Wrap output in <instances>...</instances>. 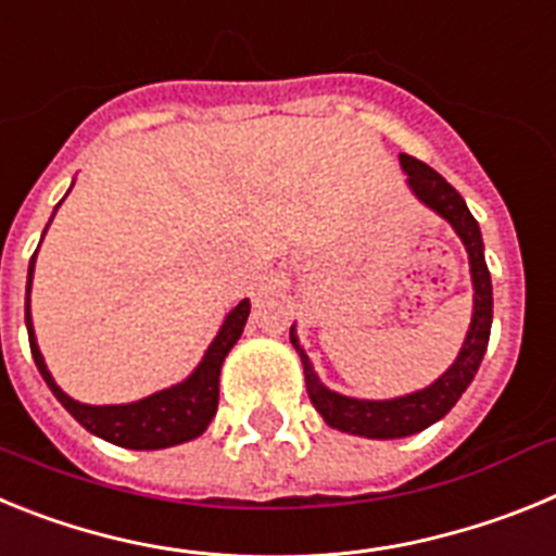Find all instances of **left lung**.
Masks as SVG:
<instances>
[{"mask_svg": "<svg viewBox=\"0 0 556 556\" xmlns=\"http://www.w3.org/2000/svg\"><path fill=\"white\" fill-rule=\"evenodd\" d=\"M401 169L406 172V186L426 208L445 219L454 228L465 244L470 264V283H473V314H470V326L465 333L459 353H456L454 365L434 378L424 390L409 392V395L387 397V401H367V397H351L342 392L328 390L314 370L312 358L303 351L301 339L294 326L289 328L294 351L303 362V376H306V390L312 397L314 409L320 412L331 429L345 431V434L367 437V440H397V437H409L417 431L429 429L431 424L443 420L454 404L468 390L473 376L479 372L481 358L488 351L490 326H493V283H490V269L484 262V242H481L479 223L470 214L468 203L462 200L459 191L448 180L426 166L424 161L412 159L401 152Z\"/></svg>", "mask_w": 556, "mask_h": 556, "instance_id": "obj_1", "label": "left lung"}]
</instances>
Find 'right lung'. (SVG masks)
Returning <instances> with one entry per match:
<instances>
[{
    "instance_id": "right-lung-1",
    "label": "right lung",
    "mask_w": 556,
    "mask_h": 556,
    "mask_svg": "<svg viewBox=\"0 0 556 556\" xmlns=\"http://www.w3.org/2000/svg\"><path fill=\"white\" fill-rule=\"evenodd\" d=\"M61 203L55 205V211L61 208ZM52 217H55V214H52ZM49 223H52V219H49ZM47 228H43V233H47ZM38 248H41V244H38ZM33 273H36V255L29 258L27 298H24V323H27L29 351H33L38 372H41V378L47 381L49 390H52V395L61 401L63 409L75 417L83 429L102 437V440H108V443L122 445V448H132V451L172 448V445L189 443V440H194V437H200L205 429H208V424L214 420V415H217V404H219V370H223L225 356H228L230 348L239 342V337H242L244 331V323H248V314H250L248 298L225 314V320L223 326H219L217 337L211 339V345L205 348L200 365L194 367L184 381L166 387V390L152 392V395L141 397V401H132V404L91 406V404H80V401H75L72 395H66V392L55 384V378H52L47 362H43L41 348H38V339H36V328H33V314H29Z\"/></svg>"
}]
</instances>
